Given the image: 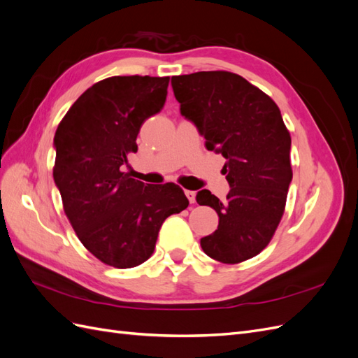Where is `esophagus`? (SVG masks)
<instances>
[{
    "label": "esophagus",
    "instance_id": "34e87169",
    "mask_svg": "<svg viewBox=\"0 0 358 358\" xmlns=\"http://www.w3.org/2000/svg\"><path fill=\"white\" fill-rule=\"evenodd\" d=\"M185 194H187V197H188L189 203L196 201V191H185Z\"/></svg>",
    "mask_w": 358,
    "mask_h": 358
}]
</instances>
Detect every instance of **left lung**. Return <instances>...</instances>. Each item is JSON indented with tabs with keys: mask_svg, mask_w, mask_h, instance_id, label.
<instances>
[{
	"mask_svg": "<svg viewBox=\"0 0 358 358\" xmlns=\"http://www.w3.org/2000/svg\"><path fill=\"white\" fill-rule=\"evenodd\" d=\"M171 86L180 115L197 127L208 150L225 158L227 199L197 192V203L220 216L218 229L200 245L216 262L242 263L268 245L284 215L292 179L289 133L276 103L239 74L173 76Z\"/></svg>",
	"mask_w": 358,
	"mask_h": 358,
	"instance_id": "8db88e82",
	"label": "left lung"
}]
</instances>
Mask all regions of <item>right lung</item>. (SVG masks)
Here are the masks:
<instances>
[{"mask_svg": "<svg viewBox=\"0 0 358 358\" xmlns=\"http://www.w3.org/2000/svg\"><path fill=\"white\" fill-rule=\"evenodd\" d=\"M170 78L113 76L86 90L57 128L53 180L88 251L117 268L152 255L162 222L188 208L176 183L148 185L124 171L148 117L161 112Z\"/></svg>", "mask_w": 358, "mask_h": 358, "instance_id": "add662e5", "label": "right lung"}]
</instances>
